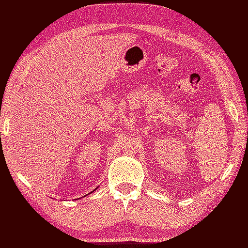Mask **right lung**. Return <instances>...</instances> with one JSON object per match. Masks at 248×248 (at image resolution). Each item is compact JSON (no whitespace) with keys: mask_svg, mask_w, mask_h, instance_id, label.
Masks as SVG:
<instances>
[{"mask_svg":"<svg viewBox=\"0 0 248 248\" xmlns=\"http://www.w3.org/2000/svg\"><path fill=\"white\" fill-rule=\"evenodd\" d=\"M93 191H96V189H93ZM93 192H91V193H93ZM91 193H89V194H91Z\"/></svg>","mask_w":248,"mask_h":248,"instance_id":"add662e5","label":"right lung"}]
</instances>
